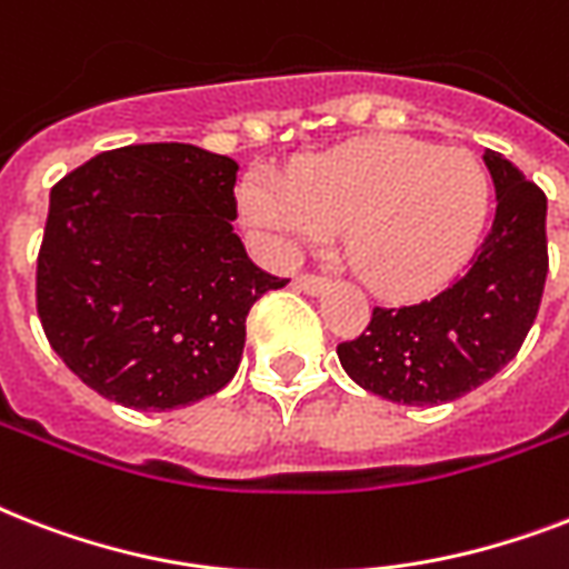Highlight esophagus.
Segmentation results:
<instances>
[{"label":"esophagus","mask_w":569,"mask_h":569,"mask_svg":"<svg viewBox=\"0 0 569 569\" xmlns=\"http://www.w3.org/2000/svg\"><path fill=\"white\" fill-rule=\"evenodd\" d=\"M295 286L307 295H321L330 286V280L325 274H310V271H307V274L295 277Z\"/></svg>","instance_id":"1"}]
</instances>
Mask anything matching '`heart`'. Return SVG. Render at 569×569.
<instances>
[{
  "instance_id": "1",
  "label": "heart",
  "mask_w": 569,
  "mask_h": 569,
  "mask_svg": "<svg viewBox=\"0 0 569 569\" xmlns=\"http://www.w3.org/2000/svg\"><path fill=\"white\" fill-rule=\"evenodd\" d=\"M490 180L476 156L413 138H360L312 156L292 180L250 171L241 218L274 257L342 227L351 266L378 295L416 298L446 283L476 248Z\"/></svg>"
}]
</instances>
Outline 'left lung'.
Here are the masks:
<instances>
[{
	"mask_svg": "<svg viewBox=\"0 0 569 569\" xmlns=\"http://www.w3.org/2000/svg\"><path fill=\"white\" fill-rule=\"evenodd\" d=\"M496 218L469 268L440 295L375 307L360 337L339 342L348 378L398 405L467 396L511 363L538 319L547 286V194L487 150Z\"/></svg>",
	"mask_w": 569,
	"mask_h": 569,
	"instance_id": "1",
	"label": "left lung"
}]
</instances>
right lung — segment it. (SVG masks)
Segmentation results:
<instances>
[{
  "label": "right lung",
  "mask_w": 569,
  "mask_h": 569,
  "mask_svg": "<svg viewBox=\"0 0 569 569\" xmlns=\"http://www.w3.org/2000/svg\"><path fill=\"white\" fill-rule=\"evenodd\" d=\"M230 156L129 144L52 186L38 316L67 369L132 410H173L227 387L250 307L289 280L232 232Z\"/></svg>",
  "instance_id": "1"
}]
</instances>
